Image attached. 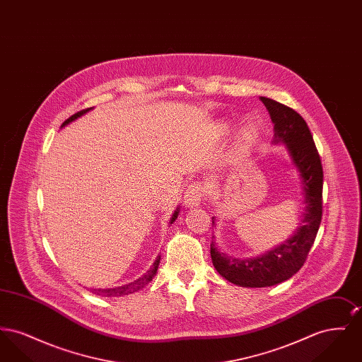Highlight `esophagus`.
<instances>
[{"mask_svg": "<svg viewBox=\"0 0 362 362\" xmlns=\"http://www.w3.org/2000/svg\"><path fill=\"white\" fill-rule=\"evenodd\" d=\"M205 197V189L199 182L191 183L185 191V205L187 207L198 206Z\"/></svg>", "mask_w": 362, "mask_h": 362, "instance_id": "1", "label": "esophagus"}]
</instances>
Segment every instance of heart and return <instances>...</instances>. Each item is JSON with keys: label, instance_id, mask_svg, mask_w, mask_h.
<instances>
[{"label": "heart", "instance_id": "heart-1", "mask_svg": "<svg viewBox=\"0 0 362 362\" xmlns=\"http://www.w3.org/2000/svg\"><path fill=\"white\" fill-rule=\"evenodd\" d=\"M232 129H233V126L229 122H223L218 124V132L224 136H228L232 132ZM258 138L259 127L257 123L250 122L245 126H243L238 134V139H236V149H238L239 155H248L254 149Z\"/></svg>", "mask_w": 362, "mask_h": 362}]
</instances>
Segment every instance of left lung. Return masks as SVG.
Instances as JSON below:
<instances>
[{"label":"left lung","instance_id":"1","mask_svg":"<svg viewBox=\"0 0 362 362\" xmlns=\"http://www.w3.org/2000/svg\"><path fill=\"white\" fill-rule=\"evenodd\" d=\"M274 123L273 144H284L292 165L300 176L304 211L289 239L270 251L252 258H233L221 251L216 236L210 255L216 270L226 281L243 288H266L294 276L304 264L322 221L323 168L307 122L288 105L269 98H259ZM216 226V217H211Z\"/></svg>","mask_w":362,"mask_h":362}]
</instances>
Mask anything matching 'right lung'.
Listing matches in <instances>:
<instances>
[{"label": "right lung", "instance_id": "add662e5", "mask_svg": "<svg viewBox=\"0 0 362 362\" xmlns=\"http://www.w3.org/2000/svg\"><path fill=\"white\" fill-rule=\"evenodd\" d=\"M92 108H93V107L86 108V110H83V111H80V112L71 115L68 121H65L62 123L61 127H65L66 124H69L70 122L76 121L77 118L83 117L84 114H86L88 111H90ZM177 216H179V207H176V210L173 211V217H171V220H170V225L173 224V221L177 218ZM160 259H161V257L158 255V257L156 258L155 262H153L152 267H151L144 276L137 278L134 282H130V284H126V285H122V286H117V288L90 289V292L93 293V294H98V296H102V297H121V296H126V294H132V293L138 292V291L144 289V288L155 278L157 269H158V264H160Z\"/></svg>", "mask_w": 362, "mask_h": 362}]
</instances>
